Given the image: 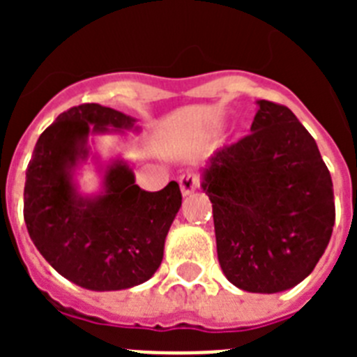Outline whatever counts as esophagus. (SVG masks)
<instances>
[{
	"mask_svg": "<svg viewBox=\"0 0 357 357\" xmlns=\"http://www.w3.org/2000/svg\"><path fill=\"white\" fill-rule=\"evenodd\" d=\"M178 184H181L182 195H191L193 191H197L200 188V176L195 175V173H184L181 176Z\"/></svg>",
	"mask_w": 357,
	"mask_h": 357,
	"instance_id": "34e87169",
	"label": "esophagus"
}]
</instances>
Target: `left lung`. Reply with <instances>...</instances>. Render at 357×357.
Segmentation results:
<instances>
[{"label": "left lung", "mask_w": 357, "mask_h": 357, "mask_svg": "<svg viewBox=\"0 0 357 357\" xmlns=\"http://www.w3.org/2000/svg\"><path fill=\"white\" fill-rule=\"evenodd\" d=\"M257 103L252 132L211 157L202 188L227 279L245 291L277 293L313 272L336 209L313 135L286 105Z\"/></svg>", "instance_id": "8db88e82"}]
</instances>
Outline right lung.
Wrapping results in <instances>:
<instances>
[{
  "label": "right lung",
  "instance_id": "obj_1",
  "mask_svg": "<svg viewBox=\"0 0 357 357\" xmlns=\"http://www.w3.org/2000/svg\"><path fill=\"white\" fill-rule=\"evenodd\" d=\"M134 121L98 103L71 107L40 134L28 162V234L56 272L85 289L112 291L146 282L160 266L164 239L181 209L175 181L150 193L121 162L107 169L102 195L78 197L69 169L87 155V135L132 128Z\"/></svg>",
  "mask_w": 357,
  "mask_h": 357
}]
</instances>
